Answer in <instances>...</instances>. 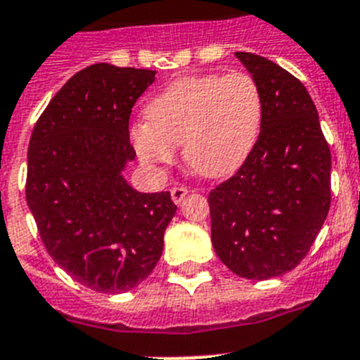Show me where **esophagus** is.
Segmentation results:
<instances>
[{"label": "esophagus", "mask_w": 360, "mask_h": 360, "mask_svg": "<svg viewBox=\"0 0 360 360\" xmlns=\"http://www.w3.org/2000/svg\"><path fill=\"white\" fill-rule=\"evenodd\" d=\"M172 194V201H174L175 205H181V201L186 198V194H188V188H185V186H174V188L170 190Z\"/></svg>", "instance_id": "1"}]
</instances>
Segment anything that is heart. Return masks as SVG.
Segmentation results:
<instances>
[{"instance_id": "obj_1", "label": "heart", "mask_w": 360, "mask_h": 360, "mask_svg": "<svg viewBox=\"0 0 360 360\" xmlns=\"http://www.w3.org/2000/svg\"><path fill=\"white\" fill-rule=\"evenodd\" d=\"M264 117L262 93L247 72L195 75L172 82L146 108L129 137L148 166L174 162L183 144L186 165L203 177H225L247 161Z\"/></svg>"}]
</instances>
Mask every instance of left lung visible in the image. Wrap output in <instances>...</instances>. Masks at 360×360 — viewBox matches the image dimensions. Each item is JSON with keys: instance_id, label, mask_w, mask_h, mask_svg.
<instances>
[{"instance_id": "1", "label": "left lung", "mask_w": 360, "mask_h": 360, "mask_svg": "<svg viewBox=\"0 0 360 360\" xmlns=\"http://www.w3.org/2000/svg\"><path fill=\"white\" fill-rule=\"evenodd\" d=\"M258 84V141L236 175L210 192L216 255L232 273L269 280L306 258L329 212L331 153L304 84L271 60L236 53Z\"/></svg>"}]
</instances>
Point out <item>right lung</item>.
Segmentation results:
<instances>
[{
	"label": "right lung",
	"instance_id": "1",
	"mask_svg": "<svg viewBox=\"0 0 360 360\" xmlns=\"http://www.w3.org/2000/svg\"><path fill=\"white\" fill-rule=\"evenodd\" d=\"M153 80L150 69L93 63L63 84L32 129L27 205L47 252L93 291L146 280L177 210L170 192H137L122 174L135 159L131 108Z\"/></svg>",
	"mask_w": 360,
	"mask_h": 360
}]
</instances>
